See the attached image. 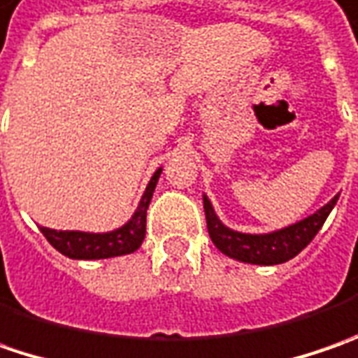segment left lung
Masks as SVG:
<instances>
[{
	"label": "left lung",
	"instance_id": "obj_1",
	"mask_svg": "<svg viewBox=\"0 0 358 358\" xmlns=\"http://www.w3.org/2000/svg\"><path fill=\"white\" fill-rule=\"evenodd\" d=\"M202 198H204L206 226H208V234L214 242V246L222 255L234 258V260L248 262V264L271 266V264H282L290 258H294L308 242L317 236V232L322 228L327 216L334 208L338 194L334 196L331 202H327L322 208L317 210L315 214L306 216L294 224L285 226L280 230L266 232V234H246V232L228 228L216 216L208 196L204 194Z\"/></svg>",
	"mask_w": 358,
	"mask_h": 358
}]
</instances>
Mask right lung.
<instances>
[{
	"instance_id": "add662e5",
	"label": "right lung",
	"mask_w": 358,
	"mask_h": 358,
	"mask_svg": "<svg viewBox=\"0 0 358 358\" xmlns=\"http://www.w3.org/2000/svg\"><path fill=\"white\" fill-rule=\"evenodd\" d=\"M160 174H162V168H158L154 176L150 178L132 218L116 230L80 232V230H52V228L41 226L43 236L57 252H62L68 258H76V260H100V258L122 257V255L136 252L146 236V212H148L150 200L156 190Z\"/></svg>"
}]
</instances>
